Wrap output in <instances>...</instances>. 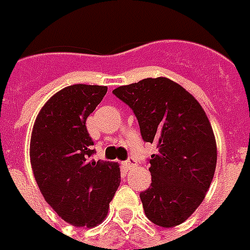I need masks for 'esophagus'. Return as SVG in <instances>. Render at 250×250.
I'll return each instance as SVG.
<instances>
[{"mask_svg": "<svg viewBox=\"0 0 250 250\" xmlns=\"http://www.w3.org/2000/svg\"><path fill=\"white\" fill-rule=\"evenodd\" d=\"M136 165V161H135V159H132V157H129L128 160H125V163H123V167H125V170H129L131 167H133Z\"/></svg>", "mask_w": 250, "mask_h": 250, "instance_id": "obj_1", "label": "esophagus"}]
</instances>
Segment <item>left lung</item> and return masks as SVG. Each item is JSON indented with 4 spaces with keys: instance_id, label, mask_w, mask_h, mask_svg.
<instances>
[{
    "instance_id": "left-lung-1",
    "label": "left lung",
    "mask_w": 250,
    "mask_h": 250,
    "mask_svg": "<svg viewBox=\"0 0 250 250\" xmlns=\"http://www.w3.org/2000/svg\"><path fill=\"white\" fill-rule=\"evenodd\" d=\"M138 119L146 143L152 184L140 193L144 212L156 226L184 223L201 205L216 167L212 127L193 95L165 77L144 79L112 90Z\"/></svg>"
}]
</instances>
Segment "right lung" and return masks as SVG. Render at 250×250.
<instances>
[{
  "label": "right lung",
  "mask_w": 250,
  "mask_h": 250,
  "mask_svg": "<svg viewBox=\"0 0 250 250\" xmlns=\"http://www.w3.org/2000/svg\"><path fill=\"white\" fill-rule=\"evenodd\" d=\"M107 93L98 85H70L52 95L36 117L30 143L34 177L45 202L74 227L104 222L118 186L117 163L95 161L86 118Z\"/></svg>",
  "instance_id": "right-lung-1"
}]
</instances>
